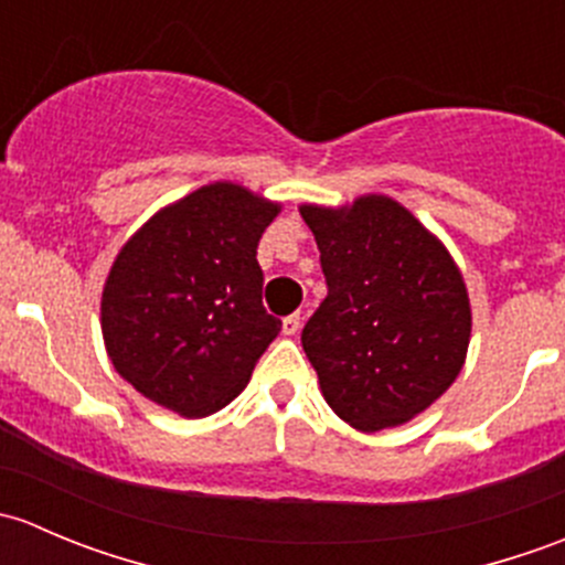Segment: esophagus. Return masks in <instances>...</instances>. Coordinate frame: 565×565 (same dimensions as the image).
Returning <instances> with one entry per match:
<instances>
[{
	"instance_id": "1",
	"label": "esophagus",
	"mask_w": 565,
	"mask_h": 565,
	"mask_svg": "<svg viewBox=\"0 0 565 565\" xmlns=\"http://www.w3.org/2000/svg\"><path fill=\"white\" fill-rule=\"evenodd\" d=\"M300 330V315H289L281 319V333L284 335H295Z\"/></svg>"
}]
</instances>
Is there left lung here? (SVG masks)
Masks as SVG:
<instances>
[{
    "label": "left lung",
    "instance_id": "obj_1",
    "mask_svg": "<svg viewBox=\"0 0 565 565\" xmlns=\"http://www.w3.org/2000/svg\"><path fill=\"white\" fill-rule=\"evenodd\" d=\"M300 215L328 281L300 335L324 402L358 431L407 424L465 366L472 311L459 265L385 193L339 207L303 202Z\"/></svg>",
    "mask_w": 565,
    "mask_h": 565
}]
</instances>
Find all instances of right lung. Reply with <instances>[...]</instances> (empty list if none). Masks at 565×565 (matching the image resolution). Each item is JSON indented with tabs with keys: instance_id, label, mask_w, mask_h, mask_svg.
Masks as SVG:
<instances>
[{
	"instance_id": "obj_1",
	"label": "right lung",
	"mask_w": 565,
	"mask_h": 565,
	"mask_svg": "<svg viewBox=\"0 0 565 565\" xmlns=\"http://www.w3.org/2000/svg\"><path fill=\"white\" fill-rule=\"evenodd\" d=\"M281 202L215 180L125 241L100 295L106 355L145 398L182 418L218 413L248 385L281 319L262 306L256 246Z\"/></svg>"
}]
</instances>
